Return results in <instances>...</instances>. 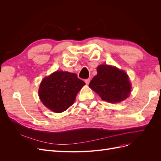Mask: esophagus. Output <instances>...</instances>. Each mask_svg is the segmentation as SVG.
<instances>
[{"mask_svg":"<svg viewBox=\"0 0 161 161\" xmlns=\"http://www.w3.org/2000/svg\"><path fill=\"white\" fill-rule=\"evenodd\" d=\"M90 79H86L85 80V83H86V85H88L89 84V82H90Z\"/></svg>","mask_w":161,"mask_h":161,"instance_id":"1","label":"esophagus"}]
</instances>
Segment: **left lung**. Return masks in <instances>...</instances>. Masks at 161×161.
<instances>
[{
    "instance_id": "8db88e82",
    "label": "left lung",
    "mask_w": 161,
    "mask_h": 161,
    "mask_svg": "<svg viewBox=\"0 0 161 161\" xmlns=\"http://www.w3.org/2000/svg\"><path fill=\"white\" fill-rule=\"evenodd\" d=\"M97 74L89 86L105 101L118 103L130 95L131 84L127 73L115 66L101 64L97 68Z\"/></svg>"
}]
</instances>
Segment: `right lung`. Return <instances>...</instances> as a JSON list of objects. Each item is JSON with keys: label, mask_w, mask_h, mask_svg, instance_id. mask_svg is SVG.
Here are the masks:
<instances>
[{"label": "right lung", "mask_w": 161, "mask_h": 161, "mask_svg": "<svg viewBox=\"0 0 161 161\" xmlns=\"http://www.w3.org/2000/svg\"><path fill=\"white\" fill-rule=\"evenodd\" d=\"M85 85L75 73L56 70L42 80L38 95L45 107L62 113L75 103L78 92Z\"/></svg>", "instance_id": "obj_1"}]
</instances>
